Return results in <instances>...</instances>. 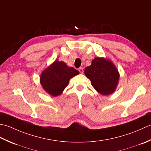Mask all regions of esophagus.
Wrapping results in <instances>:
<instances>
[{
  "label": "esophagus",
  "mask_w": 151,
  "mask_h": 151,
  "mask_svg": "<svg viewBox=\"0 0 151 151\" xmlns=\"http://www.w3.org/2000/svg\"><path fill=\"white\" fill-rule=\"evenodd\" d=\"M78 70H79V72L81 73H83V68L82 67H80L78 69Z\"/></svg>",
  "instance_id": "esophagus-1"
}]
</instances>
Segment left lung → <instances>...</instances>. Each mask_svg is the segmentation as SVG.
Returning a JSON list of instances; mask_svg holds the SVG:
<instances>
[{
    "instance_id": "8db88e82",
    "label": "left lung",
    "mask_w": 151,
    "mask_h": 151,
    "mask_svg": "<svg viewBox=\"0 0 151 151\" xmlns=\"http://www.w3.org/2000/svg\"><path fill=\"white\" fill-rule=\"evenodd\" d=\"M85 74L95 90L102 95H109L115 91L120 77L114 64L100 57L94 58L91 66L85 68Z\"/></svg>"
}]
</instances>
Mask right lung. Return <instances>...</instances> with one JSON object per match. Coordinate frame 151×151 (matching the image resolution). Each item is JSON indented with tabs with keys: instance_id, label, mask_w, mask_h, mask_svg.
<instances>
[{
	"instance_id": "obj_1",
	"label": "right lung",
	"mask_w": 151,
	"mask_h": 151,
	"mask_svg": "<svg viewBox=\"0 0 151 151\" xmlns=\"http://www.w3.org/2000/svg\"><path fill=\"white\" fill-rule=\"evenodd\" d=\"M78 74L74 68L68 66L63 61L55 60L41 73L40 83L46 93L57 96L62 94L70 79Z\"/></svg>"
}]
</instances>
